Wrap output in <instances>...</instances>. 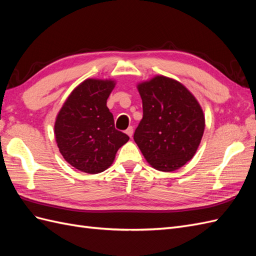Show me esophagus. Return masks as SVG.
I'll list each match as a JSON object with an SVG mask.
<instances>
[{
  "label": "esophagus",
  "mask_w": 256,
  "mask_h": 256,
  "mask_svg": "<svg viewBox=\"0 0 256 256\" xmlns=\"http://www.w3.org/2000/svg\"><path fill=\"white\" fill-rule=\"evenodd\" d=\"M126 134L131 138V136H132V134H134V127H128L127 129H126Z\"/></svg>",
  "instance_id": "1"
}]
</instances>
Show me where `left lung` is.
Here are the masks:
<instances>
[{
	"label": "left lung",
	"mask_w": 256,
	"mask_h": 256,
	"mask_svg": "<svg viewBox=\"0 0 256 256\" xmlns=\"http://www.w3.org/2000/svg\"><path fill=\"white\" fill-rule=\"evenodd\" d=\"M138 90L143 118L134 131V142L152 166L175 171L192 159L202 140V108L182 84L164 76L138 84Z\"/></svg>",
	"instance_id": "8db88e82"
}]
</instances>
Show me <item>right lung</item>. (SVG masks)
Segmentation results:
<instances>
[{"label":"right lung","instance_id":"obj_1","mask_svg":"<svg viewBox=\"0 0 256 256\" xmlns=\"http://www.w3.org/2000/svg\"><path fill=\"white\" fill-rule=\"evenodd\" d=\"M114 85L111 80H85L58 114L54 134L60 152L69 164L82 172H104L129 140L126 134L115 129L113 114L106 106Z\"/></svg>","mask_w":256,"mask_h":256}]
</instances>
